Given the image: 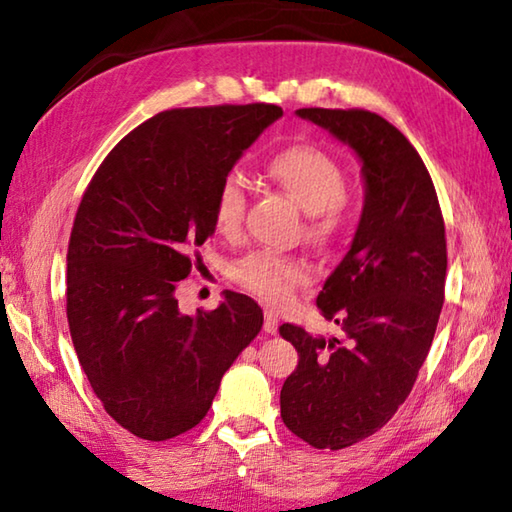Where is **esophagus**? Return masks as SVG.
<instances>
[{
	"mask_svg": "<svg viewBox=\"0 0 512 512\" xmlns=\"http://www.w3.org/2000/svg\"><path fill=\"white\" fill-rule=\"evenodd\" d=\"M265 333L276 335V330H279V319H276V312L274 310H265Z\"/></svg>",
	"mask_w": 512,
	"mask_h": 512,
	"instance_id": "34e87169",
	"label": "esophagus"
}]
</instances>
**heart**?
I'll list each match as a JSON object with an SVG mask.
<instances>
[{
	"label": "heart",
	"mask_w": 512,
	"mask_h": 512,
	"mask_svg": "<svg viewBox=\"0 0 512 512\" xmlns=\"http://www.w3.org/2000/svg\"><path fill=\"white\" fill-rule=\"evenodd\" d=\"M267 175L312 215V233L330 236L346 213V175L326 150L308 143L290 146L267 161ZM245 215V186L240 177L229 175L213 200V227L222 236H233ZM231 276L242 288L267 301H288L299 285L310 281V267L303 258L251 251L233 263Z\"/></svg>",
	"instance_id": "b5f03b06"
}]
</instances>
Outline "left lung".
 <instances>
[{"mask_svg": "<svg viewBox=\"0 0 512 512\" xmlns=\"http://www.w3.org/2000/svg\"><path fill=\"white\" fill-rule=\"evenodd\" d=\"M362 164L364 206L317 308L339 335L283 324L299 364L281 389V418L317 450L373 436L407 400L445 299V224L432 177L405 134L366 110L303 107Z\"/></svg>", "mask_w": 512, "mask_h": 512, "instance_id": "1", "label": "left lung"}]
</instances>
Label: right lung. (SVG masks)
Here are the masks:
<instances>
[{"label":"right lung","instance_id":"1","mask_svg":"<svg viewBox=\"0 0 512 512\" xmlns=\"http://www.w3.org/2000/svg\"><path fill=\"white\" fill-rule=\"evenodd\" d=\"M279 105L168 110L116 143L78 206L67 251V319L78 362L107 414L166 441L206 416L222 375L263 328V310L227 290L184 315L175 290L215 233L224 177Z\"/></svg>","mask_w":512,"mask_h":512}]
</instances>
